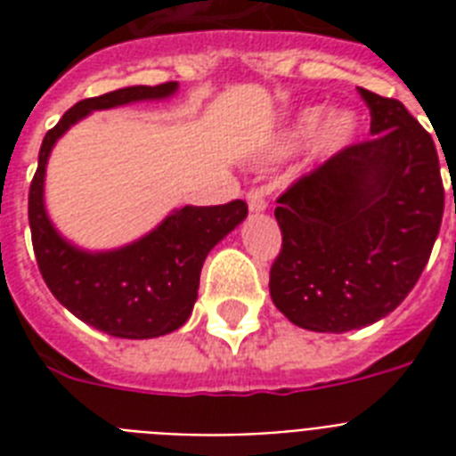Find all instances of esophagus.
<instances>
[{"mask_svg": "<svg viewBox=\"0 0 456 456\" xmlns=\"http://www.w3.org/2000/svg\"><path fill=\"white\" fill-rule=\"evenodd\" d=\"M246 200H248L250 213H260V210H265V208H267V200H265L263 189H248V193H246Z\"/></svg>", "mask_w": 456, "mask_h": 456, "instance_id": "34e87169", "label": "esophagus"}]
</instances>
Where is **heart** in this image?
Returning a JSON list of instances; mask_svg holds the SVG:
<instances>
[{"instance_id": "heart-1", "label": "heart", "mask_w": 456, "mask_h": 456, "mask_svg": "<svg viewBox=\"0 0 456 456\" xmlns=\"http://www.w3.org/2000/svg\"><path fill=\"white\" fill-rule=\"evenodd\" d=\"M322 109H307L300 113L298 123L293 127V132L289 134V142L291 144H298L300 139L310 137L312 132L317 130V151L319 153H333L343 149V146L350 144V139L354 137V130H357V120L350 113H333L324 120L322 126Z\"/></svg>"}]
</instances>
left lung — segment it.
Returning a JSON list of instances; mask_svg holds the SVG:
<instances>
[{"instance_id": "8db88e82", "label": "left lung", "mask_w": 456, "mask_h": 456, "mask_svg": "<svg viewBox=\"0 0 456 456\" xmlns=\"http://www.w3.org/2000/svg\"><path fill=\"white\" fill-rule=\"evenodd\" d=\"M357 92L371 137L305 172L274 210L281 250L272 300L319 333L362 329L395 310L421 277L445 210L431 134L397 99Z\"/></svg>"}]
</instances>
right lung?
<instances>
[{"label":"right lung","instance_id":"obj_1","mask_svg":"<svg viewBox=\"0 0 456 456\" xmlns=\"http://www.w3.org/2000/svg\"><path fill=\"white\" fill-rule=\"evenodd\" d=\"M177 82L125 87L77 102L39 146L37 172L28 193L32 248L42 279L63 307L99 331L118 338H156L184 324L199 296L203 260L215 243L248 215L246 200L224 206H184L144 239L109 253H85L63 241L45 210V167L63 132L92 110L163 99Z\"/></svg>","mask_w":456,"mask_h":456}]
</instances>
